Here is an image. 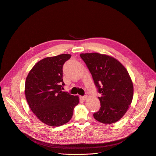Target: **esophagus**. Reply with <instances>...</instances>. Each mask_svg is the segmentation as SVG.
<instances>
[{"label": "esophagus", "instance_id": "esophagus-1", "mask_svg": "<svg viewBox=\"0 0 156 156\" xmlns=\"http://www.w3.org/2000/svg\"><path fill=\"white\" fill-rule=\"evenodd\" d=\"M80 98H81V99L82 100L85 101V100H86V99L87 98V96H81Z\"/></svg>", "mask_w": 156, "mask_h": 156}]
</instances>
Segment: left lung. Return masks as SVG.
<instances>
[{
  "label": "left lung",
  "mask_w": 156,
  "mask_h": 156,
  "mask_svg": "<svg viewBox=\"0 0 156 156\" xmlns=\"http://www.w3.org/2000/svg\"><path fill=\"white\" fill-rule=\"evenodd\" d=\"M101 94V108L93 114L98 122L111 124L125 114L133 97V84L125 66L116 58L99 53L80 54Z\"/></svg>",
  "instance_id": "left-lung-1"
}]
</instances>
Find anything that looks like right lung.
<instances>
[{
	"instance_id": "add662e5",
	"label": "right lung",
	"mask_w": 156,
	"mask_h": 156,
	"mask_svg": "<svg viewBox=\"0 0 156 156\" xmlns=\"http://www.w3.org/2000/svg\"><path fill=\"white\" fill-rule=\"evenodd\" d=\"M71 57L63 54L44 58L30 71L25 81V93L32 112L42 122L59 126L69 122L79 97L62 91L63 65Z\"/></svg>"
}]
</instances>
